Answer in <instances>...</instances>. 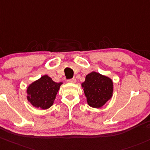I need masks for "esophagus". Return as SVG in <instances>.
I'll return each instance as SVG.
<instances>
[{
  "mask_svg": "<svg viewBox=\"0 0 150 150\" xmlns=\"http://www.w3.org/2000/svg\"><path fill=\"white\" fill-rule=\"evenodd\" d=\"M67 83H76V79H75V78H72V79L67 80Z\"/></svg>",
  "mask_w": 150,
  "mask_h": 150,
  "instance_id": "1",
  "label": "esophagus"
}]
</instances>
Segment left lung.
<instances>
[{
	"label": "left lung",
	"instance_id": "1",
	"mask_svg": "<svg viewBox=\"0 0 150 150\" xmlns=\"http://www.w3.org/2000/svg\"><path fill=\"white\" fill-rule=\"evenodd\" d=\"M81 86L87 103L92 108H101L113 96V80L98 72L88 74Z\"/></svg>",
	"mask_w": 150,
	"mask_h": 150
}]
</instances>
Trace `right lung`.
<instances>
[{"label": "right lung", "mask_w": 150, "mask_h": 150, "mask_svg": "<svg viewBox=\"0 0 150 150\" xmlns=\"http://www.w3.org/2000/svg\"><path fill=\"white\" fill-rule=\"evenodd\" d=\"M62 83H55L45 75L28 86L26 98L34 107L45 110L54 103L56 96Z\"/></svg>", "instance_id": "1"}]
</instances>
